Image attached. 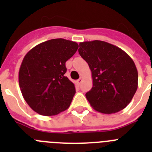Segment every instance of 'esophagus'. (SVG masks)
Here are the masks:
<instances>
[{
  "label": "esophagus",
  "instance_id": "obj_1",
  "mask_svg": "<svg viewBox=\"0 0 152 152\" xmlns=\"http://www.w3.org/2000/svg\"><path fill=\"white\" fill-rule=\"evenodd\" d=\"M82 80H83V77H80L78 80H77V84H78V85H80V83H81V81H82Z\"/></svg>",
  "mask_w": 152,
  "mask_h": 152
}]
</instances>
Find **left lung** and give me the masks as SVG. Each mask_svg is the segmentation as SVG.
I'll use <instances>...</instances> for the list:
<instances>
[{
    "mask_svg": "<svg viewBox=\"0 0 152 152\" xmlns=\"http://www.w3.org/2000/svg\"><path fill=\"white\" fill-rule=\"evenodd\" d=\"M80 56L92 73L93 88L86 97L95 110L112 114L126 108L138 88V71L123 49L107 42L79 44Z\"/></svg>",
    "mask_w": 152,
    "mask_h": 152,
    "instance_id": "1",
    "label": "left lung"
}]
</instances>
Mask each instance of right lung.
I'll return each instance as SVG.
<instances>
[{
    "label": "right lung",
    "instance_id": "1",
    "mask_svg": "<svg viewBox=\"0 0 152 152\" xmlns=\"http://www.w3.org/2000/svg\"><path fill=\"white\" fill-rule=\"evenodd\" d=\"M78 49L77 42L54 39L33 47L24 56L19 84L24 100L42 116H55L69 107L75 84L64 76L65 62Z\"/></svg>",
    "mask_w": 152,
    "mask_h": 152
}]
</instances>
